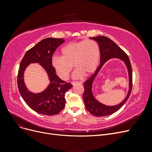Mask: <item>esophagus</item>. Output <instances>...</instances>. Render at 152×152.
Masks as SVG:
<instances>
[{
    "label": "esophagus",
    "instance_id": "34e87169",
    "mask_svg": "<svg viewBox=\"0 0 152 152\" xmlns=\"http://www.w3.org/2000/svg\"><path fill=\"white\" fill-rule=\"evenodd\" d=\"M71 84L73 85V86H75V84H81L80 82H72Z\"/></svg>",
    "mask_w": 152,
    "mask_h": 152
}]
</instances>
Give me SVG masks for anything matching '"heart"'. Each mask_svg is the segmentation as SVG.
Returning <instances> with one entry per match:
<instances>
[{"label": "heart", "mask_w": 152, "mask_h": 152, "mask_svg": "<svg viewBox=\"0 0 152 152\" xmlns=\"http://www.w3.org/2000/svg\"><path fill=\"white\" fill-rule=\"evenodd\" d=\"M61 53L62 56L53 57L51 65L62 80L68 79L73 64L76 68L73 79L91 75L97 68L101 56L99 45L93 40L70 42L61 49Z\"/></svg>", "instance_id": "b5f03b06"}]
</instances>
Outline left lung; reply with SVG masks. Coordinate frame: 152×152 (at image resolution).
Segmentation results:
<instances>
[{
  "label": "left lung",
  "instance_id": "obj_1",
  "mask_svg": "<svg viewBox=\"0 0 152 152\" xmlns=\"http://www.w3.org/2000/svg\"><path fill=\"white\" fill-rule=\"evenodd\" d=\"M91 39L96 40L98 42L100 49V64L96 69L94 74L89 77L84 83V92L83 99L86 108L90 113L96 117H104L110 115L121 108L126 103L131 93L132 84V71L131 62L127 55L124 50L119 48L113 40L105 36H98L90 37ZM111 58H118L123 61L127 68L129 78V89L126 98L120 103L115 105H106L100 103L96 100L93 94V82L96 75L101 69L104 63Z\"/></svg>",
  "mask_w": 152,
  "mask_h": 152
}]
</instances>
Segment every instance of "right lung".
Masks as SVG:
<instances>
[{
    "instance_id": "add662e5",
    "label": "right lung",
    "mask_w": 152,
    "mask_h": 152,
    "mask_svg": "<svg viewBox=\"0 0 152 152\" xmlns=\"http://www.w3.org/2000/svg\"><path fill=\"white\" fill-rule=\"evenodd\" d=\"M64 42L65 40L63 39H44L28 50L20 63L18 75L20 93L31 109L45 115H54L61 111L65 105V93L73 86L70 83L62 80L51 65L54 51ZM31 63L39 64L48 77V86L40 93L30 91L24 82V72Z\"/></svg>"
}]
</instances>
